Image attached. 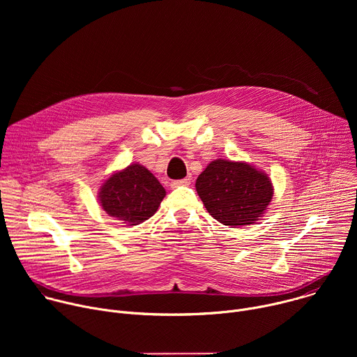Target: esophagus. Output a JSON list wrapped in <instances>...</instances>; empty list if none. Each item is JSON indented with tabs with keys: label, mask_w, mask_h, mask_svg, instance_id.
<instances>
[{
	"label": "esophagus",
	"mask_w": 357,
	"mask_h": 357,
	"mask_svg": "<svg viewBox=\"0 0 357 357\" xmlns=\"http://www.w3.org/2000/svg\"><path fill=\"white\" fill-rule=\"evenodd\" d=\"M186 185H190V178H185V179H179V181H172L171 182V188L186 186Z\"/></svg>",
	"instance_id": "esophagus-1"
}]
</instances>
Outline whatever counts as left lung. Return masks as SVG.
<instances>
[{"label": "left lung", "mask_w": 357, "mask_h": 357, "mask_svg": "<svg viewBox=\"0 0 357 357\" xmlns=\"http://www.w3.org/2000/svg\"><path fill=\"white\" fill-rule=\"evenodd\" d=\"M196 190L211 216L231 227L256 223L274 195L266 172L227 160L212 161L197 176Z\"/></svg>", "instance_id": "obj_1"}]
</instances>
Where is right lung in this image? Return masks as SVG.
<instances>
[{
	"mask_svg": "<svg viewBox=\"0 0 357 357\" xmlns=\"http://www.w3.org/2000/svg\"><path fill=\"white\" fill-rule=\"evenodd\" d=\"M165 193L160 181L145 167L131 164L105 181L98 200L109 216L135 226L158 211Z\"/></svg>",
	"mask_w": 357,
	"mask_h": 357,
	"instance_id": "1",
	"label": "right lung"
}]
</instances>
